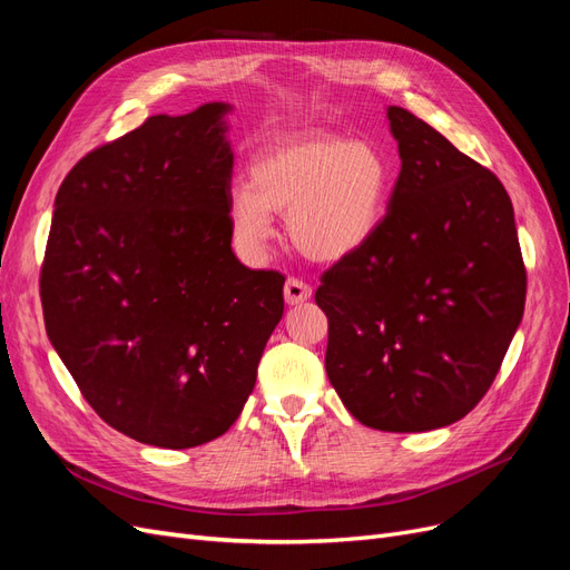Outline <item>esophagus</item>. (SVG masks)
I'll return each mask as SVG.
<instances>
[{
  "label": "esophagus",
  "instance_id": "1",
  "mask_svg": "<svg viewBox=\"0 0 570 570\" xmlns=\"http://www.w3.org/2000/svg\"><path fill=\"white\" fill-rule=\"evenodd\" d=\"M285 302L289 304V306H295V304H302V302H306L308 297H312V287H308L304 281H299V278H287V283H285Z\"/></svg>",
  "mask_w": 570,
  "mask_h": 570
}]
</instances>
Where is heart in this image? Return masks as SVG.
I'll return each mask as SVG.
<instances>
[{
	"instance_id": "b5f03b06",
	"label": "heart",
	"mask_w": 570,
	"mask_h": 570,
	"mask_svg": "<svg viewBox=\"0 0 570 570\" xmlns=\"http://www.w3.org/2000/svg\"><path fill=\"white\" fill-rule=\"evenodd\" d=\"M392 195V166L368 140L335 132H299L266 145L228 202L235 249L249 262L266 254L283 214L304 256L337 264L364 249L381 228Z\"/></svg>"
}]
</instances>
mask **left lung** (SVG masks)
<instances>
[{"label": "left lung", "instance_id": "obj_1", "mask_svg": "<svg viewBox=\"0 0 570 570\" xmlns=\"http://www.w3.org/2000/svg\"><path fill=\"white\" fill-rule=\"evenodd\" d=\"M402 170L371 243L323 273L325 371L352 416L425 433L469 413L525 306L513 206L492 170L387 107Z\"/></svg>", "mask_w": 570, "mask_h": 570}]
</instances>
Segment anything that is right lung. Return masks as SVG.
Listing matches in <instances>:
<instances>
[{
	"label": "right lung",
	"mask_w": 570,
	"mask_h": 570,
	"mask_svg": "<svg viewBox=\"0 0 570 570\" xmlns=\"http://www.w3.org/2000/svg\"><path fill=\"white\" fill-rule=\"evenodd\" d=\"M230 109L151 116L82 157L57 193L40 273L47 337L85 400L164 450L237 421L283 318V275L230 247Z\"/></svg>",
	"instance_id": "1"
}]
</instances>
